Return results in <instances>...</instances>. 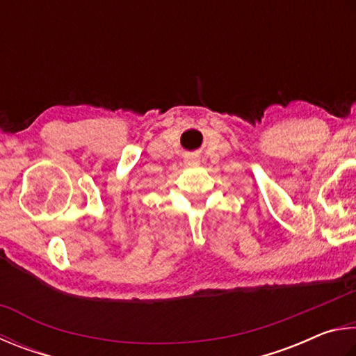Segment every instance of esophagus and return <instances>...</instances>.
<instances>
[{"label": "esophagus", "mask_w": 356, "mask_h": 356, "mask_svg": "<svg viewBox=\"0 0 356 356\" xmlns=\"http://www.w3.org/2000/svg\"><path fill=\"white\" fill-rule=\"evenodd\" d=\"M198 164V159L194 158V156H189V158H186V165H195Z\"/></svg>", "instance_id": "34e87169"}]
</instances>
